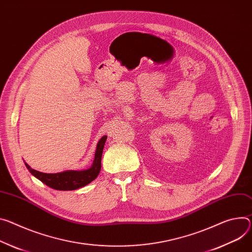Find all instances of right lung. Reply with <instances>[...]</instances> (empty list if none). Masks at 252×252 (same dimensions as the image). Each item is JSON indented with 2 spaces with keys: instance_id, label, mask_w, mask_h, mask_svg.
Listing matches in <instances>:
<instances>
[{
  "instance_id": "obj_1",
  "label": "right lung",
  "mask_w": 252,
  "mask_h": 252,
  "mask_svg": "<svg viewBox=\"0 0 252 252\" xmlns=\"http://www.w3.org/2000/svg\"><path fill=\"white\" fill-rule=\"evenodd\" d=\"M106 135H103L97 144L93 166L84 171H65L56 174H46L32 169L25 164L30 173L48 187L59 191H70L81 188L95 180L101 169V156L104 148Z\"/></svg>"
}]
</instances>
